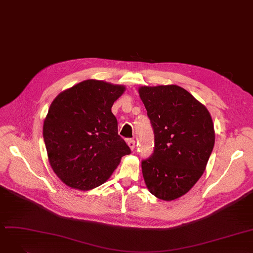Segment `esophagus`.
I'll use <instances>...</instances> for the list:
<instances>
[{
	"label": "esophagus",
	"mask_w": 253,
	"mask_h": 253,
	"mask_svg": "<svg viewBox=\"0 0 253 253\" xmlns=\"http://www.w3.org/2000/svg\"><path fill=\"white\" fill-rule=\"evenodd\" d=\"M126 143H127L128 147H129L131 150H134V149H135V147H136V142H135V140H133V139H129V140H127V141H126Z\"/></svg>",
	"instance_id": "1"
}]
</instances>
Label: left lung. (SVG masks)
Masks as SVG:
<instances>
[{
  "label": "left lung",
  "instance_id": "left-lung-1",
  "mask_svg": "<svg viewBox=\"0 0 253 253\" xmlns=\"http://www.w3.org/2000/svg\"><path fill=\"white\" fill-rule=\"evenodd\" d=\"M140 98L154 133V150L142 161L153 196L172 201L185 195L206 169L215 133L207 108L178 85L142 86Z\"/></svg>",
  "mask_w": 253,
  "mask_h": 253
}]
</instances>
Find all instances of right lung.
<instances>
[{"instance_id": "obj_1", "label": "right lung", "mask_w": 253, "mask_h": 253, "mask_svg": "<svg viewBox=\"0 0 253 253\" xmlns=\"http://www.w3.org/2000/svg\"><path fill=\"white\" fill-rule=\"evenodd\" d=\"M124 85L85 80L59 93L43 125L48 160L62 181L80 190L106 182L130 149L118 135L113 103Z\"/></svg>"}]
</instances>
